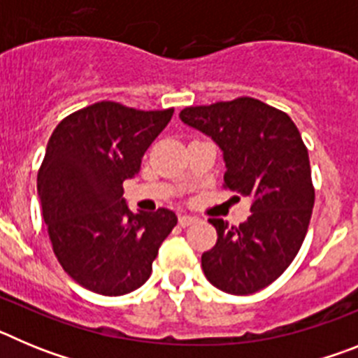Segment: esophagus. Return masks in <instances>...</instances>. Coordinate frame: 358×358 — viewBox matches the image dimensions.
<instances>
[{
    "mask_svg": "<svg viewBox=\"0 0 358 358\" xmlns=\"http://www.w3.org/2000/svg\"><path fill=\"white\" fill-rule=\"evenodd\" d=\"M197 220H199V218L194 217V215H181V217H179V224H181L182 227L192 226V224H195Z\"/></svg>",
    "mask_w": 358,
    "mask_h": 358,
    "instance_id": "34e87169",
    "label": "esophagus"
}]
</instances>
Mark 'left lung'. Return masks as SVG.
<instances>
[{
	"label": "left lung",
	"instance_id": "8db88e82",
	"mask_svg": "<svg viewBox=\"0 0 358 358\" xmlns=\"http://www.w3.org/2000/svg\"><path fill=\"white\" fill-rule=\"evenodd\" d=\"M179 118L217 143L224 182L251 202L238 227L210 218L218 238L202 252V271L222 292H258L292 264L312 217L314 186L301 134L283 110L249 96L186 107Z\"/></svg>",
	"mask_w": 358,
	"mask_h": 358
}]
</instances>
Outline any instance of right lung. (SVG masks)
I'll return each mask as SVG.
<instances>
[{"label": "right lung", "mask_w": 358, "mask_h": 358, "mask_svg": "<svg viewBox=\"0 0 358 358\" xmlns=\"http://www.w3.org/2000/svg\"><path fill=\"white\" fill-rule=\"evenodd\" d=\"M173 109L138 110L98 102L62 120L37 173V194L62 268L102 296L140 289L177 224L172 210L131 211L123 181L138 176Z\"/></svg>", "instance_id": "add662e5"}]
</instances>
